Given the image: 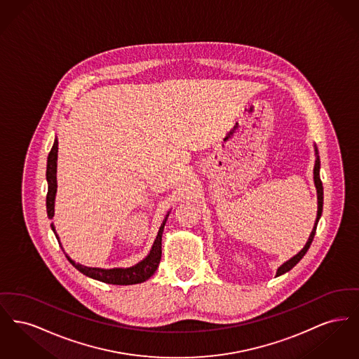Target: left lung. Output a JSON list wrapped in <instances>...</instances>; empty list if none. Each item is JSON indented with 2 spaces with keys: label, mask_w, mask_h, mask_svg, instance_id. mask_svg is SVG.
<instances>
[{
  "label": "left lung",
  "mask_w": 359,
  "mask_h": 359,
  "mask_svg": "<svg viewBox=\"0 0 359 359\" xmlns=\"http://www.w3.org/2000/svg\"><path fill=\"white\" fill-rule=\"evenodd\" d=\"M315 154H316V160H315V167H313V182H315V187H316V192H318V215H316V221H315L313 229H312V231H311V234H309V238H308L306 246H304L296 256L292 257L287 262H284V264L277 269L276 276H281V274L290 272V269H292L303 257L306 256V253H307V250L309 249L312 241H313V237H315L318 222H319V219H320V217H322V211H323V186H322L320 175H319V171H320V160H319V156H318L316 145H315Z\"/></svg>",
  "instance_id": "left-lung-1"
}]
</instances>
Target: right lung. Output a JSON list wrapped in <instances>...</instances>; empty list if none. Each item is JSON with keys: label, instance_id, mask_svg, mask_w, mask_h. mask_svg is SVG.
Returning a JSON list of instances; mask_svg holds the SVG:
<instances>
[{"label": "right lung", "instance_id": "right-lung-1", "mask_svg": "<svg viewBox=\"0 0 359 359\" xmlns=\"http://www.w3.org/2000/svg\"><path fill=\"white\" fill-rule=\"evenodd\" d=\"M56 161H57V138H55L53 145H52L51 152L48 154L47 160V182H48V192H47V214L48 218L52 219L55 214V196H56ZM170 212L167 214L165 219L161 223L160 230L157 233V237L154 239V246L149 252V255L145 257L142 261H140L136 265L130 268H113V269H102V268H90L81 264H76L72 261L67 255V259L75 266L81 273L85 274L87 277H91L94 280L102 281L106 284H113V285H132V284H138L147 281L152 274L156 272L160 259H161V236L164 231V226L167 222ZM52 230L59 241V237L55 231V226L51 223ZM60 243V241H59ZM63 249V248H62Z\"/></svg>", "mask_w": 359, "mask_h": 359}]
</instances>
